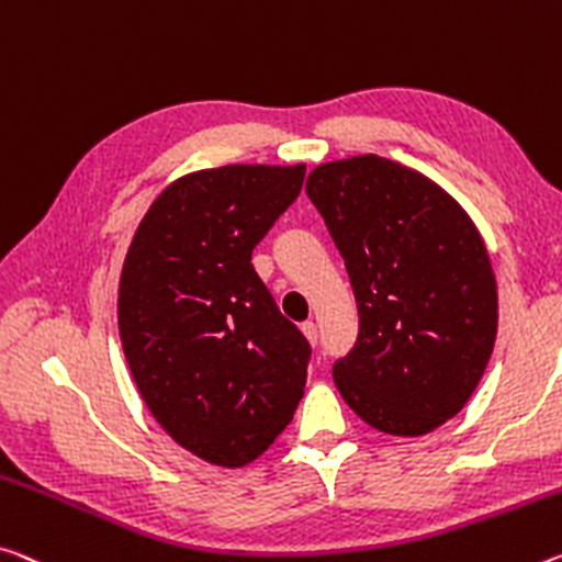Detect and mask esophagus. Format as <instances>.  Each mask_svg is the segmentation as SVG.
<instances>
[{"mask_svg": "<svg viewBox=\"0 0 562 562\" xmlns=\"http://www.w3.org/2000/svg\"><path fill=\"white\" fill-rule=\"evenodd\" d=\"M300 329H302V335L307 337V342L315 347V345H317V340H319V335H317V325H315V323H310V319H307V323H302V327H300Z\"/></svg>", "mask_w": 562, "mask_h": 562, "instance_id": "obj_1", "label": "esophagus"}]
</instances>
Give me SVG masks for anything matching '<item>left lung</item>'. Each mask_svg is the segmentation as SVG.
I'll list each match as a JSON object with an SVG mask.
<instances>
[{"label":"left lung","mask_w":562,"mask_h":562,"mask_svg":"<svg viewBox=\"0 0 562 562\" xmlns=\"http://www.w3.org/2000/svg\"><path fill=\"white\" fill-rule=\"evenodd\" d=\"M358 302V342L335 362L345 403L417 438L456 417L493 355L497 284L468 212L417 169L378 155L307 177Z\"/></svg>","instance_id":"1"}]
</instances>
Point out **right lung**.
I'll list each match as a JSON object with an SVG mask.
<instances>
[{"label":"right lung","mask_w":562,"mask_h":562,"mask_svg":"<svg viewBox=\"0 0 562 562\" xmlns=\"http://www.w3.org/2000/svg\"><path fill=\"white\" fill-rule=\"evenodd\" d=\"M302 180L305 165L184 175L124 257L117 319L132 378L169 438L212 465L260 458L305 393L310 342L252 267Z\"/></svg>","instance_id":"obj_1"}]
</instances>
